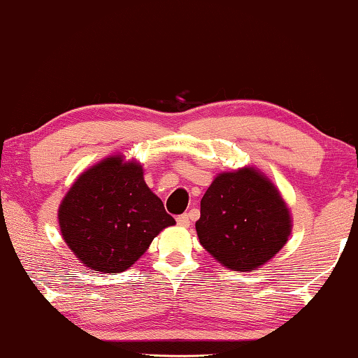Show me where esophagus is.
Wrapping results in <instances>:
<instances>
[{
	"label": "esophagus",
	"instance_id": "34e87169",
	"mask_svg": "<svg viewBox=\"0 0 358 358\" xmlns=\"http://www.w3.org/2000/svg\"><path fill=\"white\" fill-rule=\"evenodd\" d=\"M176 220H178V224H179V227H184V228H187L189 224H190V217H189L187 213H184V215H179V217L176 218Z\"/></svg>",
	"mask_w": 358,
	"mask_h": 358
}]
</instances>
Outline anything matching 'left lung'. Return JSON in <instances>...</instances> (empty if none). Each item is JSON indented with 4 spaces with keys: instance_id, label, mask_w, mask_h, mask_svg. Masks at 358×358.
Segmentation results:
<instances>
[{
    "instance_id": "8db88e82",
    "label": "left lung",
    "mask_w": 358,
    "mask_h": 358,
    "mask_svg": "<svg viewBox=\"0 0 358 358\" xmlns=\"http://www.w3.org/2000/svg\"><path fill=\"white\" fill-rule=\"evenodd\" d=\"M292 227L280 190L252 166L220 173L202 197L195 223L205 251L238 272L271 261L287 244Z\"/></svg>"
}]
</instances>
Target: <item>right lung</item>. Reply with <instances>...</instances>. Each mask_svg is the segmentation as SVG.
<instances>
[{"label": "right lung", "mask_w": 358, "mask_h": 358, "mask_svg": "<svg viewBox=\"0 0 358 358\" xmlns=\"http://www.w3.org/2000/svg\"><path fill=\"white\" fill-rule=\"evenodd\" d=\"M58 224L83 266L115 275L176 222L146 185L143 166L110 155L78 176L58 207Z\"/></svg>", "instance_id": "add662e5"}]
</instances>
